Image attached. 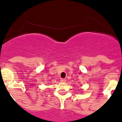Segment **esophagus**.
Returning a JSON list of instances; mask_svg holds the SVG:
<instances>
[{
    "label": "esophagus",
    "mask_w": 122,
    "mask_h": 122,
    "mask_svg": "<svg viewBox=\"0 0 122 122\" xmlns=\"http://www.w3.org/2000/svg\"><path fill=\"white\" fill-rule=\"evenodd\" d=\"M60 81H61V82H66V80L64 79V78H61V79L60 80Z\"/></svg>",
    "instance_id": "esophagus-1"
}]
</instances>
